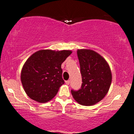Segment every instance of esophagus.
Returning <instances> with one entry per match:
<instances>
[{"label": "esophagus", "mask_w": 134, "mask_h": 134, "mask_svg": "<svg viewBox=\"0 0 134 134\" xmlns=\"http://www.w3.org/2000/svg\"><path fill=\"white\" fill-rule=\"evenodd\" d=\"M70 80H68V81H66V85H69V84H70Z\"/></svg>", "instance_id": "esophagus-1"}]
</instances>
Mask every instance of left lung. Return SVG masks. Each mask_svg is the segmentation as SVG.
Segmentation results:
<instances>
[{
	"label": "left lung",
	"mask_w": 134,
	"mask_h": 134,
	"mask_svg": "<svg viewBox=\"0 0 134 134\" xmlns=\"http://www.w3.org/2000/svg\"><path fill=\"white\" fill-rule=\"evenodd\" d=\"M77 53L83 83L78 91L71 90V94L81 105H94L109 91L112 81L110 67L105 59L93 50L78 49Z\"/></svg>",
	"instance_id": "obj_1"
}]
</instances>
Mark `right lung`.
Segmentation results:
<instances>
[{
    "label": "right lung",
    "mask_w": 134,
    "mask_h": 134,
    "mask_svg": "<svg viewBox=\"0 0 134 134\" xmlns=\"http://www.w3.org/2000/svg\"><path fill=\"white\" fill-rule=\"evenodd\" d=\"M71 51L42 49L26 60L21 73V80L30 98L40 103L52 100L64 83L61 64Z\"/></svg>",
    "instance_id": "1"
}]
</instances>
